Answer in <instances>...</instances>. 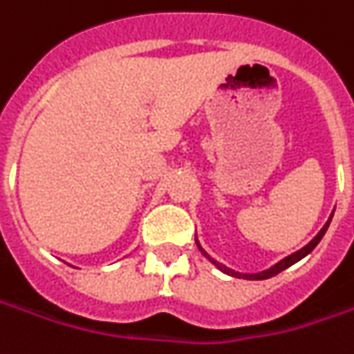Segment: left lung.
I'll return each mask as SVG.
<instances>
[{"instance_id": "1", "label": "left lung", "mask_w": 354, "mask_h": 354, "mask_svg": "<svg viewBox=\"0 0 354 354\" xmlns=\"http://www.w3.org/2000/svg\"><path fill=\"white\" fill-rule=\"evenodd\" d=\"M331 217H333V215H331ZM331 217H329V221H331ZM329 221H328V223H326V225H324V228L319 230L318 234H316V238H314V240H312L310 244H306V246L302 248V250H298V252H295V254H290L288 258L281 259V261H279V263H275L273 268L268 269V271H261V273H252V275H244V273H236V271H230V269H227V268H225V266H221V263H217L215 259L209 258L207 254H205V252H203L201 248H199V250H201V252H203V254H205V256H207V258L211 259V261H213V263H215V266H217L218 269H223V271H225V273H228V275H232V277L252 279V281H261V279H269V277H273V275H277V273H281L283 269H287V268H290L292 263H297L298 259H302V258H304V256H308L310 252H312L314 248L318 246V242H319V240H322V238H324V234H326V230H328V227H329Z\"/></svg>"}]
</instances>
